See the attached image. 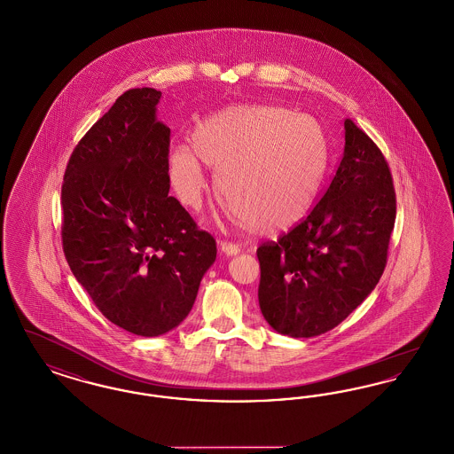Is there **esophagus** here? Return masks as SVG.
Here are the masks:
<instances>
[{
  "label": "esophagus",
  "mask_w": 454,
  "mask_h": 454,
  "mask_svg": "<svg viewBox=\"0 0 454 454\" xmlns=\"http://www.w3.org/2000/svg\"><path fill=\"white\" fill-rule=\"evenodd\" d=\"M220 251L225 254V256H237L240 253L239 246L232 244V242H227V240H222L220 242Z\"/></svg>",
  "instance_id": "1"
}]
</instances>
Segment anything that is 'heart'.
<instances>
[{
  "label": "heart",
  "mask_w": 454,
  "mask_h": 454,
  "mask_svg": "<svg viewBox=\"0 0 454 454\" xmlns=\"http://www.w3.org/2000/svg\"><path fill=\"white\" fill-rule=\"evenodd\" d=\"M327 140L317 120L273 105H234L201 120L193 145L177 142L168 171L177 198L198 208L207 166L234 215L256 234L285 232L309 214L327 168Z\"/></svg>",
  "instance_id": "b5f03b06"
}]
</instances>
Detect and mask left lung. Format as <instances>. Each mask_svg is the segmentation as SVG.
I'll list each match as a JSON object with an SVG mask.
<instances>
[{"mask_svg":"<svg viewBox=\"0 0 454 454\" xmlns=\"http://www.w3.org/2000/svg\"><path fill=\"white\" fill-rule=\"evenodd\" d=\"M344 153L309 217L257 249L259 307L288 337H314L339 325L375 290L394 231L396 201L388 164L353 120Z\"/></svg>","mask_w":454,"mask_h":454,"instance_id":"8db88e82","label":"left lung"}]
</instances>
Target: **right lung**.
Masks as SVG:
<instances>
[{
	"instance_id": "1",
	"label": "right lung",
	"mask_w": 454,
	"mask_h": 454,
	"mask_svg": "<svg viewBox=\"0 0 454 454\" xmlns=\"http://www.w3.org/2000/svg\"><path fill=\"white\" fill-rule=\"evenodd\" d=\"M160 91L129 90L74 147L62 183V249L99 312L156 337L190 314L215 239L169 197Z\"/></svg>"
}]
</instances>
